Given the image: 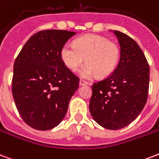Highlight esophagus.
<instances>
[{
    "mask_svg": "<svg viewBox=\"0 0 159 159\" xmlns=\"http://www.w3.org/2000/svg\"><path fill=\"white\" fill-rule=\"evenodd\" d=\"M79 84H80V86H85V85H87V84H88V82H86L85 80L81 79V80H80Z\"/></svg>",
    "mask_w": 159,
    "mask_h": 159,
    "instance_id": "34e87169",
    "label": "esophagus"
}]
</instances>
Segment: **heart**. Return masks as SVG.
Masks as SVG:
<instances>
[{"mask_svg": "<svg viewBox=\"0 0 159 159\" xmlns=\"http://www.w3.org/2000/svg\"><path fill=\"white\" fill-rule=\"evenodd\" d=\"M61 59L71 71H76L83 63L86 64L80 71L81 76L90 78L108 77L117 66L120 57L119 46L100 35L88 34L80 37L74 44H65L60 51Z\"/></svg>", "mask_w": 159, "mask_h": 159, "instance_id": "b5f03b06", "label": "heart"}]
</instances>
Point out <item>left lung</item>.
<instances>
[{
  "mask_svg": "<svg viewBox=\"0 0 159 159\" xmlns=\"http://www.w3.org/2000/svg\"><path fill=\"white\" fill-rule=\"evenodd\" d=\"M120 44V60L113 73L92 85L89 109L95 122L110 130L123 128L138 117L148 99L149 65L131 37L113 31Z\"/></svg>",
  "mask_w": 159,
  "mask_h": 159,
  "instance_id": "8db88e82",
  "label": "left lung"
}]
</instances>
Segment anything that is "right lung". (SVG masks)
Instances as JSON below:
<instances>
[{
  "mask_svg": "<svg viewBox=\"0 0 159 159\" xmlns=\"http://www.w3.org/2000/svg\"><path fill=\"white\" fill-rule=\"evenodd\" d=\"M74 32L40 31L29 38L15 59L12 94L26 124L50 130L65 117L79 77L68 69L60 51Z\"/></svg>",
  "mask_w": 159,
  "mask_h": 159,
  "instance_id": "right-lung-1",
  "label": "right lung"
}]
</instances>
